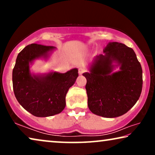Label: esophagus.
Instances as JSON below:
<instances>
[{
	"label": "esophagus",
	"mask_w": 155,
	"mask_h": 155,
	"mask_svg": "<svg viewBox=\"0 0 155 155\" xmlns=\"http://www.w3.org/2000/svg\"><path fill=\"white\" fill-rule=\"evenodd\" d=\"M84 71H85V70L83 69V68H79V70H78V73H79L80 75H82V74L83 73Z\"/></svg>",
	"instance_id": "obj_1"
}]
</instances>
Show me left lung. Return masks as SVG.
Here are the masks:
<instances>
[{"label":"left lung","mask_w":155,"mask_h":155,"mask_svg":"<svg viewBox=\"0 0 155 155\" xmlns=\"http://www.w3.org/2000/svg\"><path fill=\"white\" fill-rule=\"evenodd\" d=\"M104 54L89 63L82 74L87 104L91 111L105 118L127 113L138 100L143 87V71L133 48L118 42H109ZM118 67L120 71L113 72Z\"/></svg>","instance_id":"1"}]
</instances>
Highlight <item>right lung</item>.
Returning <instances> with one entry per match:
<instances>
[{
  "label": "right lung",
  "instance_id": "1",
  "mask_svg": "<svg viewBox=\"0 0 155 155\" xmlns=\"http://www.w3.org/2000/svg\"><path fill=\"white\" fill-rule=\"evenodd\" d=\"M55 46L31 44L19 53L12 71V85L17 100L24 109L37 117L60 114L65 107V96L78 77V70L65 73L51 71L31 73L30 65L37 59H47Z\"/></svg>",
  "mask_w": 155,
  "mask_h": 155
}]
</instances>
